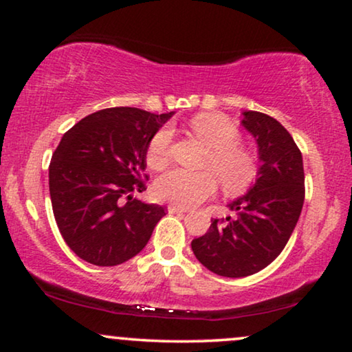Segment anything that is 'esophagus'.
<instances>
[{
	"instance_id": "esophagus-1",
	"label": "esophagus",
	"mask_w": 352,
	"mask_h": 352,
	"mask_svg": "<svg viewBox=\"0 0 352 352\" xmlns=\"http://www.w3.org/2000/svg\"><path fill=\"white\" fill-rule=\"evenodd\" d=\"M189 208H184V206H179V205H168V213L171 214H176V213H187Z\"/></svg>"
}]
</instances>
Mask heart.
I'll return each mask as SVG.
<instances>
[{"instance_id":"b5f03b06","label":"heart","mask_w":352,"mask_h":352,"mask_svg":"<svg viewBox=\"0 0 352 352\" xmlns=\"http://www.w3.org/2000/svg\"><path fill=\"white\" fill-rule=\"evenodd\" d=\"M190 129L211 148L205 166L215 173L173 168L155 181L153 190L158 199L179 206L201 204L214 194V174L229 192H240L253 184L259 171L258 157L240 146L242 134L232 120L223 113H199L190 120ZM171 136V129L163 126L148 141L146 160L153 170H162L170 162Z\"/></svg>"}]
</instances>
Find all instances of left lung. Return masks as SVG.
Returning a JSON list of instances; mask_svg holds the SVG:
<instances>
[{
    "label": "left lung",
    "mask_w": 352,
    "mask_h": 352,
    "mask_svg": "<svg viewBox=\"0 0 352 352\" xmlns=\"http://www.w3.org/2000/svg\"><path fill=\"white\" fill-rule=\"evenodd\" d=\"M242 124L258 142V179L229 204L235 218L211 219L208 232L192 240L195 258L223 277H247L269 266L290 239L305 204V168L292 134L261 112H243Z\"/></svg>",
    "instance_id": "obj_1"
}]
</instances>
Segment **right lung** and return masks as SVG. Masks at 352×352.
Here are the masks:
<instances>
[{"mask_svg":"<svg viewBox=\"0 0 352 352\" xmlns=\"http://www.w3.org/2000/svg\"><path fill=\"white\" fill-rule=\"evenodd\" d=\"M173 115L112 107L80 120L62 136L50 163L57 228L76 256L118 266L146 247L165 208L134 199L147 189L151 138Z\"/></svg>","mask_w":352,"mask_h":352,"instance_id":"right-lung-1","label":"right lung"}]
</instances>
